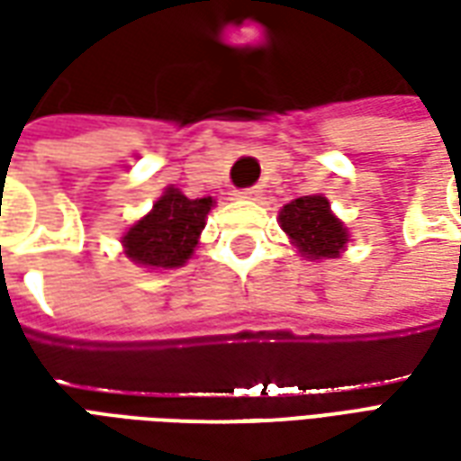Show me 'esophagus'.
<instances>
[{"instance_id":"esophagus-1","label":"esophagus","mask_w":461,"mask_h":461,"mask_svg":"<svg viewBox=\"0 0 461 461\" xmlns=\"http://www.w3.org/2000/svg\"><path fill=\"white\" fill-rule=\"evenodd\" d=\"M259 194H261V187H257V185H254V187H244V190H237V197H240V200H257Z\"/></svg>"}]
</instances>
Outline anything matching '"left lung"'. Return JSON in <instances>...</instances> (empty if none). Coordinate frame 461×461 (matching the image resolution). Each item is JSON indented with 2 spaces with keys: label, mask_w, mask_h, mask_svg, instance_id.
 I'll return each mask as SVG.
<instances>
[{
  "label": "left lung",
  "mask_w": 461,
  "mask_h": 461,
  "mask_svg": "<svg viewBox=\"0 0 461 461\" xmlns=\"http://www.w3.org/2000/svg\"><path fill=\"white\" fill-rule=\"evenodd\" d=\"M279 220L284 231L309 259H333L346 247V227L330 214L329 200L321 194H306L289 202L281 210Z\"/></svg>",
  "instance_id": "obj_1"
}]
</instances>
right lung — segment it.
I'll use <instances>...</instances> for the list:
<instances>
[{"label":"right lung","instance_id":"1","mask_svg":"<svg viewBox=\"0 0 461 461\" xmlns=\"http://www.w3.org/2000/svg\"><path fill=\"white\" fill-rule=\"evenodd\" d=\"M212 207V197L190 200L180 190L167 187L152 204L150 214L135 221L122 237L125 254L135 264L152 269H175L190 259L197 247L204 217Z\"/></svg>","mask_w":461,"mask_h":461}]
</instances>
